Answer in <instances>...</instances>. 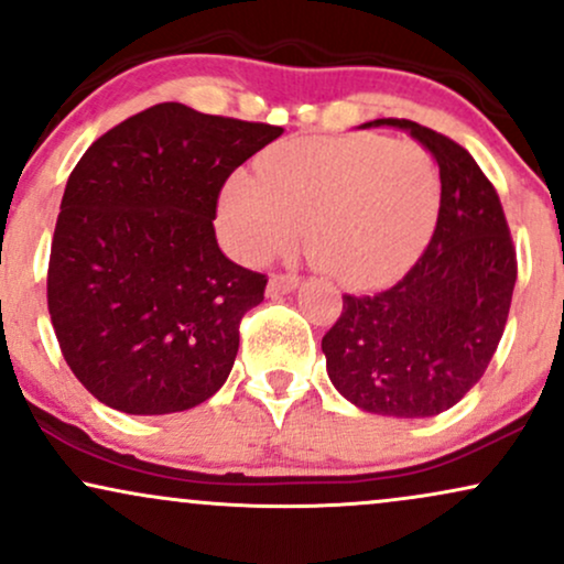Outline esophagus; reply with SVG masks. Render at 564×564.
<instances>
[{
  "instance_id": "1",
  "label": "esophagus",
  "mask_w": 564,
  "mask_h": 564,
  "mask_svg": "<svg viewBox=\"0 0 564 564\" xmlns=\"http://www.w3.org/2000/svg\"><path fill=\"white\" fill-rule=\"evenodd\" d=\"M296 286H300V278L296 275H273L268 283V296L289 294V291H294Z\"/></svg>"
}]
</instances>
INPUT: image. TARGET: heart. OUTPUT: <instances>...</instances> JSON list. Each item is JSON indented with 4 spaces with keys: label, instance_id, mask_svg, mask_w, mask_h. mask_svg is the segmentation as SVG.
I'll return each instance as SVG.
<instances>
[{
    "label": "heart",
    "instance_id": "1",
    "mask_svg": "<svg viewBox=\"0 0 564 564\" xmlns=\"http://www.w3.org/2000/svg\"><path fill=\"white\" fill-rule=\"evenodd\" d=\"M436 162L415 141L383 135L291 139L223 188V226L247 262L289 252L307 226L317 268L347 283L376 281L404 262L436 207Z\"/></svg>",
    "mask_w": 564,
    "mask_h": 564
}]
</instances>
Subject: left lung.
I'll use <instances>...</instances> for the list:
<instances>
[{"mask_svg": "<svg viewBox=\"0 0 564 564\" xmlns=\"http://www.w3.org/2000/svg\"><path fill=\"white\" fill-rule=\"evenodd\" d=\"M431 152L441 196L431 241L397 283L344 296L323 336L325 368L344 399L372 415L433 417L484 376L510 315L518 257L497 188L444 133L381 118Z\"/></svg>", "mask_w": 564, "mask_h": 564, "instance_id": "1", "label": "left lung"}]
</instances>
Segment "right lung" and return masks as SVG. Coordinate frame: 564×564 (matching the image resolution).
Listing matches in <instances>:
<instances>
[{
	"mask_svg": "<svg viewBox=\"0 0 564 564\" xmlns=\"http://www.w3.org/2000/svg\"><path fill=\"white\" fill-rule=\"evenodd\" d=\"M283 128L162 101L99 135L67 178L46 304L73 376L126 415H171L226 383L268 278L215 239L217 196Z\"/></svg>",
	"mask_w": 564,
	"mask_h": 564,
	"instance_id": "add662e5",
	"label": "right lung"
}]
</instances>
